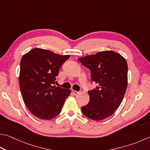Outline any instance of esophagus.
<instances>
[{"label": "esophagus", "instance_id": "34e87169", "mask_svg": "<svg viewBox=\"0 0 150 150\" xmlns=\"http://www.w3.org/2000/svg\"><path fill=\"white\" fill-rule=\"evenodd\" d=\"M72 93L74 94L75 96H76V95H77L79 94V92L75 91H74V90H72Z\"/></svg>", "mask_w": 150, "mask_h": 150}]
</instances>
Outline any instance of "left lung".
Listing matches in <instances>:
<instances>
[{"label":"left lung","instance_id":"1","mask_svg":"<svg viewBox=\"0 0 150 150\" xmlns=\"http://www.w3.org/2000/svg\"><path fill=\"white\" fill-rule=\"evenodd\" d=\"M91 71V80L98 84L88 91L90 101L81 108L89 119L100 121L113 115L121 103L128 84V66L120 54L111 50L78 58Z\"/></svg>","mask_w":150,"mask_h":150}]
</instances>
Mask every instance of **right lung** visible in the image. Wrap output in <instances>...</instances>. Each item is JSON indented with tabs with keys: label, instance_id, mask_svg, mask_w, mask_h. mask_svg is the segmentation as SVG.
Returning a JSON list of instances; mask_svg holds the SVG:
<instances>
[{
	"label": "right lung",
	"instance_id": "right-lung-1",
	"mask_svg": "<svg viewBox=\"0 0 150 150\" xmlns=\"http://www.w3.org/2000/svg\"><path fill=\"white\" fill-rule=\"evenodd\" d=\"M69 57L35 48L21 58L19 76L21 96L35 116L50 120L61 112L71 90L53 84L62 64Z\"/></svg>",
	"mask_w": 150,
	"mask_h": 150
}]
</instances>
